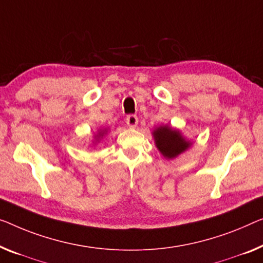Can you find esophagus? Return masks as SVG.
I'll return each instance as SVG.
<instances>
[{
	"label": "esophagus",
	"instance_id": "obj_1",
	"mask_svg": "<svg viewBox=\"0 0 263 263\" xmlns=\"http://www.w3.org/2000/svg\"><path fill=\"white\" fill-rule=\"evenodd\" d=\"M126 124L130 127H136L137 124H138V117L135 115H130L126 117Z\"/></svg>",
	"mask_w": 263,
	"mask_h": 263
}]
</instances>
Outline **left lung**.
I'll return each instance as SVG.
<instances>
[{
  "label": "left lung",
  "mask_w": 263,
  "mask_h": 263,
  "mask_svg": "<svg viewBox=\"0 0 263 263\" xmlns=\"http://www.w3.org/2000/svg\"><path fill=\"white\" fill-rule=\"evenodd\" d=\"M156 145L167 159L177 157L183 151H185L190 144L182 137L179 131H176L170 126H160L154 132Z\"/></svg>",
  "instance_id": "8db88e82"
}]
</instances>
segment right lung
<instances>
[{
	"instance_id": "add662e5",
	"label": "right lung",
	"mask_w": 263,
	"mask_h": 263,
	"mask_svg": "<svg viewBox=\"0 0 263 263\" xmlns=\"http://www.w3.org/2000/svg\"><path fill=\"white\" fill-rule=\"evenodd\" d=\"M100 135H101V133H100Z\"/></svg>"
}]
</instances>
